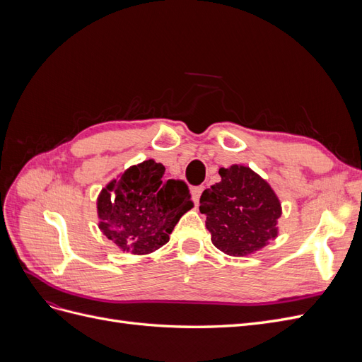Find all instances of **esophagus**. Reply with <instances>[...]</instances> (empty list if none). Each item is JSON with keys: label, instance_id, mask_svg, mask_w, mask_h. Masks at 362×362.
<instances>
[{"label": "esophagus", "instance_id": "34e87169", "mask_svg": "<svg viewBox=\"0 0 362 362\" xmlns=\"http://www.w3.org/2000/svg\"><path fill=\"white\" fill-rule=\"evenodd\" d=\"M204 185H198V187H193L192 189V196H193V201H194V204H198L199 202V199H201V194H202V192H204Z\"/></svg>", "mask_w": 362, "mask_h": 362}]
</instances>
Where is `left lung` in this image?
I'll use <instances>...</instances> for the list:
<instances>
[{"label":"left lung","mask_w":362,"mask_h":362,"mask_svg":"<svg viewBox=\"0 0 362 362\" xmlns=\"http://www.w3.org/2000/svg\"><path fill=\"white\" fill-rule=\"evenodd\" d=\"M216 182L201 196L213 245L228 255L243 257L276 237L281 204L270 185L245 166L221 169Z\"/></svg>","instance_id":"8db88e82"}]
</instances>
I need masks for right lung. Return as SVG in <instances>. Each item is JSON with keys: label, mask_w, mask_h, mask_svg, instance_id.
<instances>
[{"label": "right lung", "mask_w": 362, "mask_h": 362, "mask_svg": "<svg viewBox=\"0 0 362 362\" xmlns=\"http://www.w3.org/2000/svg\"><path fill=\"white\" fill-rule=\"evenodd\" d=\"M189 185L164 177V166L146 160L129 168L98 198L100 228L122 250L145 255L169 242L175 225L190 210Z\"/></svg>", "instance_id": "add662e5"}]
</instances>
